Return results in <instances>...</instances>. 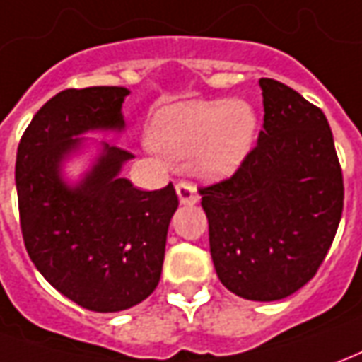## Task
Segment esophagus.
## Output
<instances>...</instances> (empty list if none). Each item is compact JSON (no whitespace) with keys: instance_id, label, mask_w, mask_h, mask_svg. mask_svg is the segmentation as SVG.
Wrapping results in <instances>:
<instances>
[{"instance_id":"obj_1","label":"esophagus","mask_w":362,"mask_h":362,"mask_svg":"<svg viewBox=\"0 0 362 362\" xmlns=\"http://www.w3.org/2000/svg\"><path fill=\"white\" fill-rule=\"evenodd\" d=\"M177 197L183 205H195L199 201V193H197V187L189 181H181L177 183Z\"/></svg>"}]
</instances>
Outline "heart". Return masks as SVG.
<instances>
[{
	"label": "heart",
	"instance_id": "1",
	"mask_svg": "<svg viewBox=\"0 0 362 362\" xmlns=\"http://www.w3.org/2000/svg\"><path fill=\"white\" fill-rule=\"evenodd\" d=\"M258 118L246 102H185L157 110L148 146L171 159L195 156L206 175H226L252 149Z\"/></svg>",
	"mask_w": 362,
	"mask_h": 362
}]
</instances>
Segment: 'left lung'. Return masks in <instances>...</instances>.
I'll use <instances>...</instances> for the list:
<instances>
[{
    "instance_id": "8db88e82",
    "label": "left lung",
    "mask_w": 362,
    "mask_h": 362,
    "mask_svg": "<svg viewBox=\"0 0 362 362\" xmlns=\"http://www.w3.org/2000/svg\"><path fill=\"white\" fill-rule=\"evenodd\" d=\"M264 129L233 175L201 187L214 270L244 300L276 301L317 274L343 213V171L321 110L260 78Z\"/></svg>"
}]
</instances>
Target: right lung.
<instances>
[{"mask_svg":"<svg viewBox=\"0 0 362 362\" xmlns=\"http://www.w3.org/2000/svg\"><path fill=\"white\" fill-rule=\"evenodd\" d=\"M122 86L66 88L41 106L21 136L15 161L25 248L52 288L100 313L129 310L156 290L175 187L139 191L118 177L132 153L104 146L81 185L66 187L61 161L86 129H122Z\"/></svg>","mask_w":362,"mask_h":362,"instance_id":"obj_1","label":"right lung"}]
</instances>
